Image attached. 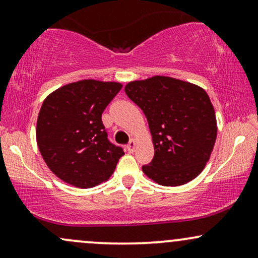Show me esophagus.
Returning a JSON list of instances; mask_svg holds the SVG:
<instances>
[{
  "label": "esophagus",
  "instance_id": "34e87169",
  "mask_svg": "<svg viewBox=\"0 0 258 258\" xmlns=\"http://www.w3.org/2000/svg\"><path fill=\"white\" fill-rule=\"evenodd\" d=\"M135 148H136V141L135 139H131L130 143L127 144V150H128V153H133L135 152Z\"/></svg>",
  "mask_w": 258,
  "mask_h": 258
}]
</instances>
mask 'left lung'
<instances>
[{
    "label": "left lung",
    "instance_id": "left-lung-1",
    "mask_svg": "<svg viewBox=\"0 0 258 258\" xmlns=\"http://www.w3.org/2000/svg\"><path fill=\"white\" fill-rule=\"evenodd\" d=\"M125 92L143 110L153 137L154 158L143 172L165 186L199 176L217 137L215 109L206 92L168 76L128 82Z\"/></svg>",
    "mask_w": 258,
    "mask_h": 258
}]
</instances>
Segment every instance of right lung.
Segmentation results:
<instances>
[{"label": "right lung", "mask_w": 258, "mask_h": 258, "mask_svg": "<svg viewBox=\"0 0 258 258\" xmlns=\"http://www.w3.org/2000/svg\"><path fill=\"white\" fill-rule=\"evenodd\" d=\"M121 88L119 82L81 80L43 100L36 141L44 162L58 178L86 189L114 172L125 153L109 142L102 114Z\"/></svg>", "instance_id": "obj_1"}]
</instances>
